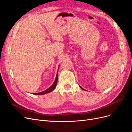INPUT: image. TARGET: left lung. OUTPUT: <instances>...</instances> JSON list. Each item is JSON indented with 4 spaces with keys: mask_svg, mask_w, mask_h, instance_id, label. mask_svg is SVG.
Here are the masks:
<instances>
[{
    "mask_svg": "<svg viewBox=\"0 0 132 132\" xmlns=\"http://www.w3.org/2000/svg\"><path fill=\"white\" fill-rule=\"evenodd\" d=\"M80 87H81V89H82V90H84V89H82V87H81V86H80Z\"/></svg>",
    "mask_w": 132,
    "mask_h": 132,
    "instance_id": "1",
    "label": "left lung"
}]
</instances>
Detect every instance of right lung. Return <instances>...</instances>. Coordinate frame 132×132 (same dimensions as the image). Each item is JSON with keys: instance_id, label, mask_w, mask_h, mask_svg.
Returning <instances> with one entry per match:
<instances>
[{"instance_id": "add662e5", "label": "right lung", "mask_w": 132, "mask_h": 132, "mask_svg": "<svg viewBox=\"0 0 132 132\" xmlns=\"http://www.w3.org/2000/svg\"><path fill=\"white\" fill-rule=\"evenodd\" d=\"M57 80H58V73L57 74V75H56V78H55V80L54 82H53V84L49 88H48L47 90L43 91L42 92H41V93H35L34 94L35 95H43V94H47V93H50V92H51L52 91H53L54 89L55 86H56L57 85Z\"/></svg>"}]
</instances>
